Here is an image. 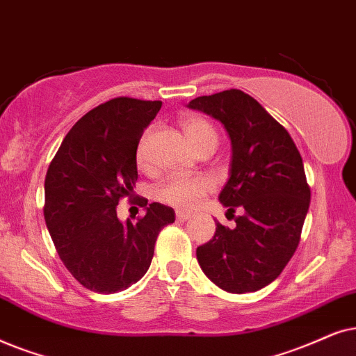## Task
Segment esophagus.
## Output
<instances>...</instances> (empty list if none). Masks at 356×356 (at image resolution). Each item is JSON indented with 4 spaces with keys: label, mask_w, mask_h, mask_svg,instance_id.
Here are the masks:
<instances>
[{
    "label": "esophagus",
    "mask_w": 356,
    "mask_h": 356,
    "mask_svg": "<svg viewBox=\"0 0 356 356\" xmlns=\"http://www.w3.org/2000/svg\"><path fill=\"white\" fill-rule=\"evenodd\" d=\"M175 218H177L179 221H187L192 218V213L191 211H184V210H177L175 211Z\"/></svg>",
    "instance_id": "34e87169"
}]
</instances>
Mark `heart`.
I'll return each instance as SVG.
<instances>
[{"label": "heart", "instance_id": "obj_1", "mask_svg": "<svg viewBox=\"0 0 356 356\" xmlns=\"http://www.w3.org/2000/svg\"><path fill=\"white\" fill-rule=\"evenodd\" d=\"M181 127L186 134L187 140L197 151L208 143L218 141L216 131L211 123L203 120L200 117H186L181 120ZM136 164L140 169L146 168L145 145L141 143L136 151ZM213 191V181L207 175H169L154 188V198L165 205L181 208V210H191L197 207L207 193Z\"/></svg>", "mask_w": 356, "mask_h": 356}]
</instances>
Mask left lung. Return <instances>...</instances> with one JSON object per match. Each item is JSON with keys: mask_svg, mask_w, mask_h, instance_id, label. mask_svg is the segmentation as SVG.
<instances>
[{"mask_svg": "<svg viewBox=\"0 0 356 356\" xmlns=\"http://www.w3.org/2000/svg\"><path fill=\"white\" fill-rule=\"evenodd\" d=\"M187 107L225 127L229 179L218 200L227 213L243 211L234 229L216 222L197 260L221 290L257 291L283 272L300 244L311 202L301 154L280 123L239 89L197 97Z\"/></svg>", "mask_w": 356, "mask_h": 356, "instance_id": "8db88e82", "label": "left lung"}]
</instances>
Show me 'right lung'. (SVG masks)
<instances>
[{
  "label": "right lung",
  "instance_id": "obj_1",
  "mask_svg": "<svg viewBox=\"0 0 356 356\" xmlns=\"http://www.w3.org/2000/svg\"><path fill=\"white\" fill-rule=\"evenodd\" d=\"M163 102L115 97L89 111L65 136L45 177L44 216L56 252L88 290L123 291L148 272L170 207L141 200L145 216L120 221L117 205L138 179L136 148Z\"/></svg>",
  "mask_w": 356,
  "mask_h": 356
}]
</instances>
